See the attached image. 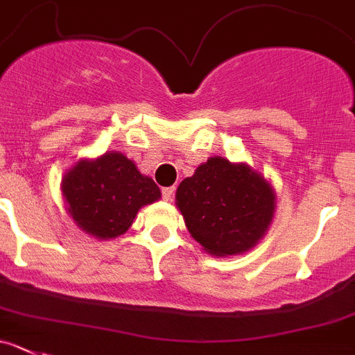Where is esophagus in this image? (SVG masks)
Wrapping results in <instances>:
<instances>
[{
    "instance_id": "34e87169",
    "label": "esophagus",
    "mask_w": 355,
    "mask_h": 355,
    "mask_svg": "<svg viewBox=\"0 0 355 355\" xmlns=\"http://www.w3.org/2000/svg\"><path fill=\"white\" fill-rule=\"evenodd\" d=\"M162 193V200L164 201H170L171 198H173V193H175V187H164L161 191Z\"/></svg>"
}]
</instances>
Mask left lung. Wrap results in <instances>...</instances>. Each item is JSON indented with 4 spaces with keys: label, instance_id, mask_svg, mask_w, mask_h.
I'll list each match as a JSON object with an SVG mask.
<instances>
[{
    "label": "left lung",
    "instance_id": "left-lung-1",
    "mask_svg": "<svg viewBox=\"0 0 355 355\" xmlns=\"http://www.w3.org/2000/svg\"><path fill=\"white\" fill-rule=\"evenodd\" d=\"M185 226L211 256L252 248L266 233L275 210L270 184L247 164L210 157L177 189Z\"/></svg>",
    "mask_w": 355,
    "mask_h": 355
}]
</instances>
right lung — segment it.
Masks as SVG:
<instances>
[{"label":"right lung","instance_id":"right-lung-1","mask_svg":"<svg viewBox=\"0 0 355 355\" xmlns=\"http://www.w3.org/2000/svg\"><path fill=\"white\" fill-rule=\"evenodd\" d=\"M62 194L77 226L99 240L125 233L137 211L161 198L154 180L121 152L75 164L62 178Z\"/></svg>","mask_w":355,"mask_h":355}]
</instances>
